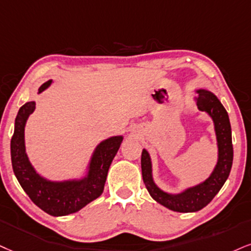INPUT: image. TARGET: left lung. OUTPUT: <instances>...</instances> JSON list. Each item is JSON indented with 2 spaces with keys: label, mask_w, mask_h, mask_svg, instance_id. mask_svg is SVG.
Wrapping results in <instances>:
<instances>
[{
  "label": "left lung",
  "mask_w": 251,
  "mask_h": 251,
  "mask_svg": "<svg viewBox=\"0 0 251 251\" xmlns=\"http://www.w3.org/2000/svg\"><path fill=\"white\" fill-rule=\"evenodd\" d=\"M196 92L198 95L194 98V101L198 109L205 111L212 119L214 126L218 159L211 175L205 180L193 186L185 187L178 193L166 192L154 181L152 159L149 151L147 149L142 151V177L151 198L166 208L179 213L198 212L208 205L229 177L233 165L231 128L227 110L213 92L203 88L196 89Z\"/></svg>",
  "instance_id": "obj_1"
}]
</instances>
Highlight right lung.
<instances>
[{
    "instance_id": "add662e5",
    "label": "right lung",
    "mask_w": 251,
    "mask_h": 251,
    "mask_svg": "<svg viewBox=\"0 0 251 251\" xmlns=\"http://www.w3.org/2000/svg\"><path fill=\"white\" fill-rule=\"evenodd\" d=\"M53 83L49 80L38 88V94ZM36 109V102L23 104L15 119L10 142L11 164L15 176L24 192L42 211L52 216H65L80 211L103 192L108 170L119 151L125 136H110L94 148L85 172L80 177L63 180L50 179L39 173L30 162L25 147V126Z\"/></svg>"
}]
</instances>
